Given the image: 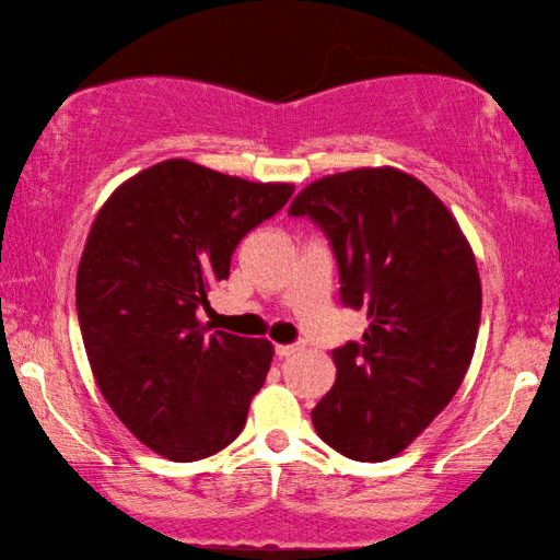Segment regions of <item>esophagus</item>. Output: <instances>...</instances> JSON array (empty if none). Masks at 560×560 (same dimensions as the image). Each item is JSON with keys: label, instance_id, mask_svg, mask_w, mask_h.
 <instances>
[{"label": "esophagus", "instance_id": "obj_1", "mask_svg": "<svg viewBox=\"0 0 560 560\" xmlns=\"http://www.w3.org/2000/svg\"><path fill=\"white\" fill-rule=\"evenodd\" d=\"M273 350H277L279 358H289V355H293V353H299L301 346H299V343H287V346H277Z\"/></svg>", "mask_w": 560, "mask_h": 560}]
</instances>
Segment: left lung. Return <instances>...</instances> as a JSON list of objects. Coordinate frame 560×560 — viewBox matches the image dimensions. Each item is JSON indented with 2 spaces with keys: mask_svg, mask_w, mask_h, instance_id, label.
Segmentation results:
<instances>
[{
  "mask_svg": "<svg viewBox=\"0 0 560 560\" xmlns=\"http://www.w3.org/2000/svg\"><path fill=\"white\" fill-rule=\"evenodd\" d=\"M289 214L326 234L340 303L371 318L363 338L334 348L336 383L311 420L348 459H390L467 375L481 318L471 246L438 195L395 167L320 177Z\"/></svg>",
  "mask_w": 560,
  "mask_h": 560,
  "instance_id": "obj_1",
  "label": "left lung"
}]
</instances>
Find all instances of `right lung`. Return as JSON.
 Returning <instances> with one entry per match:
<instances>
[{"label":"right lung","mask_w":560,"mask_h":560,"mask_svg":"<svg viewBox=\"0 0 560 560\" xmlns=\"http://www.w3.org/2000/svg\"><path fill=\"white\" fill-rule=\"evenodd\" d=\"M291 195L165 160L122 183L91 226L75 279L91 371L118 420L167 459H205L244 430L273 348L210 334L197 311L236 244Z\"/></svg>","instance_id":"obj_1"}]
</instances>
